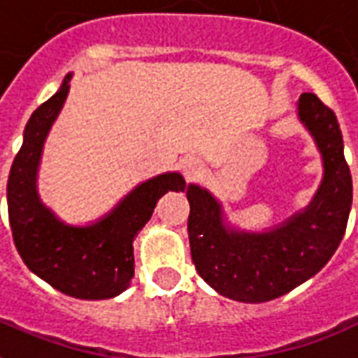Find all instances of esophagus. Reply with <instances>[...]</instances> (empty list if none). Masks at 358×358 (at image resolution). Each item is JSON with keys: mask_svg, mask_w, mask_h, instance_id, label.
<instances>
[{"mask_svg": "<svg viewBox=\"0 0 358 358\" xmlns=\"http://www.w3.org/2000/svg\"><path fill=\"white\" fill-rule=\"evenodd\" d=\"M182 171L186 174V178H195V176H199L201 171H203V163H201L197 157H187V159H182Z\"/></svg>", "mask_w": 358, "mask_h": 358, "instance_id": "1", "label": "esophagus"}]
</instances>
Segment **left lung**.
I'll list each match as a JSON object with an SVG mask.
<instances>
[{
    "instance_id": "left-lung-1",
    "label": "left lung",
    "mask_w": 358,
    "mask_h": 358,
    "mask_svg": "<svg viewBox=\"0 0 358 358\" xmlns=\"http://www.w3.org/2000/svg\"><path fill=\"white\" fill-rule=\"evenodd\" d=\"M298 117L322 157V182L306 210L267 231L227 226L220 201L197 184L186 187L192 260L201 279L229 300L262 303L319 273L340 246L353 201V182L334 112L313 92L298 100Z\"/></svg>"
}]
</instances>
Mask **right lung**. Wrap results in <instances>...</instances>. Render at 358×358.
Masks as SVG:
<instances>
[{"label": "right lung", "mask_w": 358, "mask_h": 358, "mask_svg": "<svg viewBox=\"0 0 358 358\" xmlns=\"http://www.w3.org/2000/svg\"><path fill=\"white\" fill-rule=\"evenodd\" d=\"M70 81L68 73L60 89L26 123L22 148L7 182L9 224L15 246L31 273L71 298L108 300L131 285L136 233L152 218L165 193L186 189V180L180 172L145 180L91 226H70L58 220L39 199L38 169L45 138L64 106Z\"/></svg>", "instance_id": "obj_1"}]
</instances>
